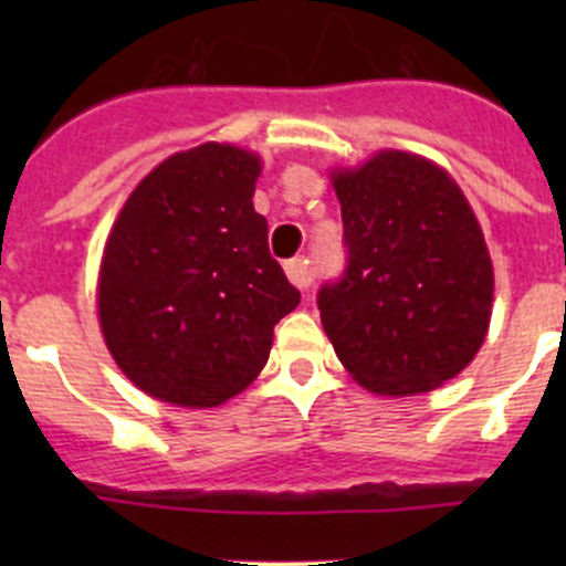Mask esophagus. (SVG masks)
Instances as JSON below:
<instances>
[{
	"instance_id": "obj_1",
	"label": "esophagus",
	"mask_w": 566,
	"mask_h": 566,
	"mask_svg": "<svg viewBox=\"0 0 566 566\" xmlns=\"http://www.w3.org/2000/svg\"><path fill=\"white\" fill-rule=\"evenodd\" d=\"M284 271H287V279L295 284L298 290H306L312 284V271H310V262L306 260H290L287 265H284Z\"/></svg>"
}]
</instances>
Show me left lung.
I'll return each mask as SVG.
<instances>
[{"instance_id": "1", "label": "left lung", "mask_w": 566, "mask_h": 566, "mask_svg": "<svg viewBox=\"0 0 566 566\" xmlns=\"http://www.w3.org/2000/svg\"><path fill=\"white\" fill-rule=\"evenodd\" d=\"M347 271L317 295L342 367L378 397H416L458 378L493 315L495 273L484 232L443 167L378 150L331 169Z\"/></svg>"}]
</instances>
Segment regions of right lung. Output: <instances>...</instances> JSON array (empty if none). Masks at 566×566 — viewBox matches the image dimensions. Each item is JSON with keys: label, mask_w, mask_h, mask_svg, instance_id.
<instances>
[{"label": "right lung", "mask_w": 566, "mask_h": 566, "mask_svg": "<svg viewBox=\"0 0 566 566\" xmlns=\"http://www.w3.org/2000/svg\"><path fill=\"white\" fill-rule=\"evenodd\" d=\"M262 158L205 142L136 182L106 238L98 323L119 373L177 408H219L249 389L273 325L301 293L268 251L254 210Z\"/></svg>", "instance_id": "add662e5"}]
</instances>
